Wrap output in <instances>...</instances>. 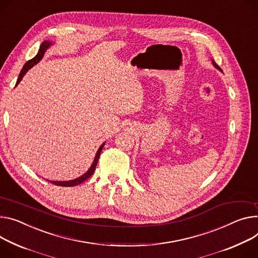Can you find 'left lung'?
Segmentation results:
<instances>
[{
  "mask_svg": "<svg viewBox=\"0 0 258 258\" xmlns=\"http://www.w3.org/2000/svg\"><path fill=\"white\" fill-rule=\"evenodd\" d=\"M213 64H214V65H215V67H217V68H218V69H219V70H221V68H220V67H219V66H218V65H217V64H216V63H215V62H214V61H213Z\"/></svg>",
  "mask_w": 258,
  "mask_h": 258,
  "instance_id": "obj_1",
  "label": "left lung"
}]
</instances>
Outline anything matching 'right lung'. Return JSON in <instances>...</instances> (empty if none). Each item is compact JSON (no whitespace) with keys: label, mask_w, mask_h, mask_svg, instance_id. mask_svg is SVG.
Wrapping results in <instances>:
<instances>
[{"label":"right lung","mask_w":258,"mask_h":258,"mask_svg":"<svg viewBox=\"0 0 258 258\" xmlns=\"http://www.w3.org/2000/svg\"><path fill=\"white\" fill-rule=\"evenodd\" d=\"M50 44H51V42L44 41V42L40 45V48H39V51H38L37 55H36L35 57H33L32 60H29V61L25 64V66L23 67V69H22L21 73H19V76H18V78H17L16 85L22 81V78L24 77V75L27 73V71H28L30 68H32L35 64H37L39 61L41 60L43 54H44V52H45V50L49 47ZM103 147H104V144L101 145V147L99 148V150H98V152H97V154H96V156H95L94 162H93L92 166L90 167V169H89L85 174H83L81 177H77V179H75V180L67 181V182H57V181H49V182H50L51 184H54V185H56V186H62V187H72V186H76V185L82 184L83 182H85L86 180H88L89 177L94 173L95 168H96V165H97V162H98V159H99V156H100V153H101Z\"/></svg>","instance_id":"obj_1"}]
</instances>
